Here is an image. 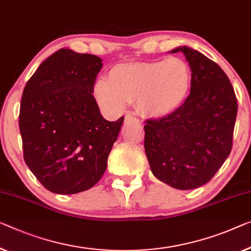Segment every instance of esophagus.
<instances>
[{"label": "esophagus", "instance_id": "34e87169", "mask_svg": "<svg viewBox=\"0 0 251 251\" xmlns=\"http://www.w3.org/2000/svg\"><path fill=\"white\" fill-rule=\"evenodd\" d=\"M134 123H136L138 124V119H136L135 117H133V116H126L125 117V125H129V124H134Z\"/></svg>", "mask_w": 251, "mask_h": 251}]
</instances>
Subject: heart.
I'll return each mask as SVG.
<instances>
[{
	"instance_id": "1",
	"label": "heart",
	"mask_w": 251,
	"mask_h": 251,
	"mask_svg": "<svg viewBox=\"0 0 251 251\" xmlns=\"http://www.w3.org/2000/svg\"><path fill=\"white\" fill-rule=\"evenodd\" d=\"M193 73L181 58L123 63L111 67L108 77H98L92 87L103 113L117 116L129 102L151 118H164L177 111L189 95Z\"/></svg>"
}]
</instances>
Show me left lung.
I'll return each instance as SVG.
<instances>
[{
	"label": "left lung",
	"instance_id": "1",
	"mask_svg": "<svg viewBox=\"0 0 251 251\" xmlns=\"http://www.w3.org/2000/svg\"><path fill=\"white\" fill-rule=\"evenodd\" d=\"M193 73L190 95L168 117L149 119L144 149L152 174L176 189H194L211 180L229 156L238 103L229 77L216 63L179 46Z\"/></svg>",
	"mask_w": 251,
	"mask_h": 251
}]
</instances>
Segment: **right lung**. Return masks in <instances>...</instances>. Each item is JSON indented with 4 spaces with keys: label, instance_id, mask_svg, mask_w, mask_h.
Segmentation results:
<instances>
[{
    "label": "right lung",
    "instance_id": "right-lung-1",
    "mask_svg": "<svg viewBox=\"0 0 251 251\" xmlns=\"http://www.w3.org/2000/svg\"><path fill=\"white\" fill-rule=\"evenodd\" d=\"M102 59L61 48L38 66L22 93L19 127L25 161L45 188L70 195L95 186L124 117L106 121L92 95Z\"/></svg>",
    "mask_w": 251,
    "mask_h": 251
}]
</instances>
